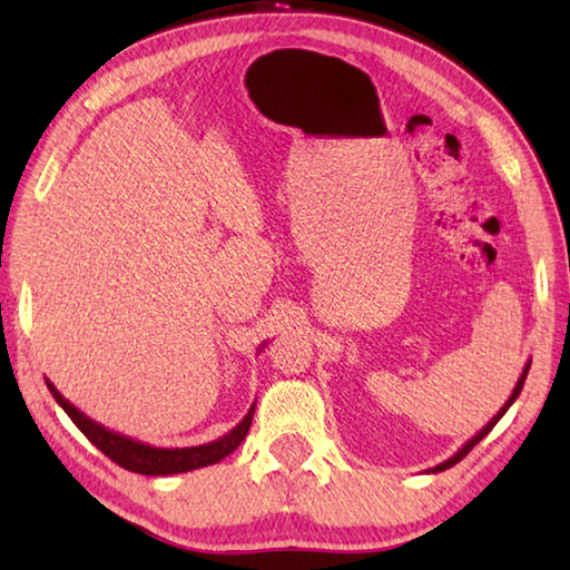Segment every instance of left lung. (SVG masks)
Returning a JSON list of instances; mask_svg holds the SVG:
<instances>
[{"mask_svg":"<svg viewBox=\"0 0 570 570\" xmlns=\"http://www.w3.org/2000/svg\"><path fill=\"white\" fill-rule=\"evenodd\" d=\"M529 367H531V360L527 362V365H524V370H522V377H519L517 380V386H514V390H512V396L510 399H507V402H504V406L498 411V414H494L490 421H488V426H482L475 435H472V439L463 445V448H458V453L455 455H451V458H448V460H443V463L441 465H435V468H431L429 472H441V470H448V468H453L455 463H460V460H463L470 451H472V448H475L482 439H485V435L494 429V423H498L504 414H507V409H510L514 402H517V396L519 394H522V386H524V380H527V374H529Z\"/></svg>","mask_w":570,"mask_h":570,"instance_id":"8db88e82","label":"left lung"}]
</instances>
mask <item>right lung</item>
I'll use <instances>...</instances> for the list:
<instances>
[{"mask_svg": "<svg viewBox=\"0 0 570 570\" xmlns=\"http://www.w3.org/2000/svg\"><path fill=\"white\" fill-rule=\"evenodd\" d=\"M46 386L51 390L58 406L63 409L70 416V421L85 433V439H88L95 448H100V451L110 460H115L119 468L139 472V475H176V472L215 465L217 460L227 458L242 441H245V435L252 426V416H254V404H252L245 419H242L233 431L220 435L217 441L190 445V448H156V445L129 439V435L115 433L110 429H105L102 423L85 416L78 406H72L68 399L56 390L51 380H46Z\"/></svg>", "mask_w": 570, "mask_h": 570, "instance_id": "right-lung-1", "label": "right lung"}]
</instances>
